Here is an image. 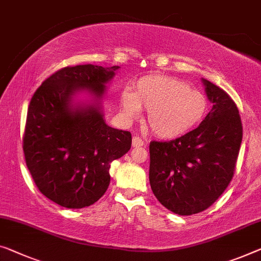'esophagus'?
<instances>
[{
  "instance_id": "34e87169",
  "label": "esophagus",
  "mask_w": 261,
  "mask_h": 261,
  "mask_svg": "<svg viewBox=\"0 0 261 261\" xmlns=\"http://www.w3.org/2000/svg\"><path fill=\"white\" fill-rule=\"evenodd\" d=\"M132 144H133V147H142L144 142L139 138V136H134L133 141H132Z\"/></svg>"
}]
</instances>
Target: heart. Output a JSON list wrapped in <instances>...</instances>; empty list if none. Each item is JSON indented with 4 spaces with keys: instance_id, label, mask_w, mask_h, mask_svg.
<instances>
[{
    "instance_id": "heart-1",
    "label": "heart",
    "mask_w": 261,
    "mask_h": 261,
    "mask_svg": "<svg viewBox=\"0 0 261 261\" xmlns=\"http://www.w3.org/2000/svg\"><path fill=\"white\" fill-rule=\"evenodd\" d=\"M123 119L132 122L147 111V123L159 138L176 139L189 133L209 113V100L203 92L169 75H146L135 84L134 92L120 94Z\"/></svg>"
}]
</instances>
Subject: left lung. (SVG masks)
<instances>
[{
    "label": "left lung",
    "instance_id": "left-lung-1",
    "mask_svg": "<svg viewBox=\"0 0 261 261\" xmlns=\"http://www.w3.org/2000/svg\"><path fill=\"white\" fill-rule=\"evenodd\" d=\"M212 108L196 129L171 141H151L149 182L155 197L174 214L211 206L233 176L243 139L239 111L225 91L203 79Z\"/></svg>",
    "mask_w": 261,
    "mask_h": 261
}]
</instances>
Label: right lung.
Wrapping results in <instances>:
<instances>
[{
  "label": "right lung",
  "instance_id": "right-lung-1",
  "mask_svg": "<svg viewBox=\"0 0 261 261\" xmlns=\"http://www.w3.org/2000/svg\"><path fill=\"white\" fill-rule=\"evenodd\" d=\"M119 66H67L43 82L28 108L23 150L38 190L69 209L105 194L110 168L132 146L127 130L110 127L102 101ZM86 94L88 99L77 97Z\"/></svg>",
  "mask_w": 261,
  "mask_h": 261
}]
</instances>
